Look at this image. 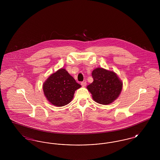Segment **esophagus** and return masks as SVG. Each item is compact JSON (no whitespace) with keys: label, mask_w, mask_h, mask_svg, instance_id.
<instances>
[{"label":"esophagus","mask_w":160,"mask_h":160,"mask_svg":"<svg viewBox=\"0 0 160 160\" xmlns=\"http://www.w3.org/2000/svg\"><path fill=\"white\" fill-rule=\"evenodd\" d=\"M86 82H82V83H81V85L82 86H83V87H84V86H86Z\"/></svg>","instance_id":"obj_1"}]
</instances>
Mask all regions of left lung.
<instances>
[{
    "label": "left lung",
    "instance_id": "1",
    "mask_svg": "<svg viewBox=\"0 0 160 160\" xmlns=\"http://www.w3.org/2000/svg\"><path fill=\"white\" fill-rule=\"evenodd\" d=\"M92 76L93 82L87 88L95 101L107 105L119 97L123 83L114 72L97 68L92 71Z\"/></svg>",
    "mask_w": 160,
    "mask_h": 160
}]
</instances>
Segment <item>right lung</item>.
Listing matches in <instances>:
<instances>
[{
    "label": "right lung",
    "instance_id": "right-lung-1",
    "mask_svg": "<svg viewBox=\"0 0 160 160\" xmlns=\"http://www.w3.org/2000/svg\"><path fill=\"white\" fill-rule=\"evenodd\" d=\"M81 87L65 69L52 74L43 84L46 98L55 106H64L73 98L75 91Z\"/></svg>",
    "mask_w": 160,
    "mask_h": 160
}]
</instances>
